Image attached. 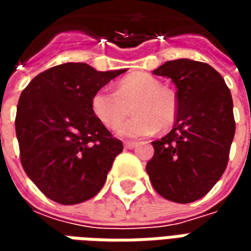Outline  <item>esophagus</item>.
I'll return each instance as SVG.
<instances>
[{
  "mask_svg": "<svg viewBox=\"0 0 251 251\" xmlns=\"http://www.w3.org/2000/svg\"><path fill=\"white\" fill-rule=\"evenodd\" d=\"M124 145H125V148H127V149H131V148L137 147V142H134V141H125V142H124Z\"/></svg>",
  "mask_w": 251,
  "mask_h": 251,
  "instance_id": "34e87169",
  "label": "esophagus"
}]
</instances>
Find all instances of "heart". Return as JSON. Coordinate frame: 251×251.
Here are the masks:
<instances>
[{"instance_id": "heart-1", "label": "heart", "mask_w": 251, "mask_h": 251, "mask_svg": "<svg viewBox=\"0 0 251 251\" xmlns=\"http://www.w3.org/2000/svg\"><path fill=\"white\" fill-rule=\"evenodd\" d=\"M130 120L120 123L130 112ZM91 111L107 129L117 127V134L125 138L151 136L172 127L177 117V98L171 90L148 72H133L122 77L115 91L99 88L91 97Z\"/></svg>"}]
</instances>
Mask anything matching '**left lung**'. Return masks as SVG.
Listing matches in <instances>:
<instances>
[{"label":"left lung","mask_w":251,"mask_h":251,"mask_svg":"<svg viewBox=\"0 0 251 251\" xmlns=\"http://www.w3.org/2000/svg\"><path fill=\"white\" fill-rule=\"evenodd\" d=\"M153 74L175 83L177 117L174 129L152 142L147 172L163 198L191 203L208 194L227 167L235 133L231 93L207 63L177 59Z\"/></svg>","instance_id":"1"}]
</instances>
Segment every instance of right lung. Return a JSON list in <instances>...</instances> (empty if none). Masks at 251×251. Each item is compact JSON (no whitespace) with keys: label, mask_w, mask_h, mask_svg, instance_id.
I'll use <instances>...</instances> for the list:
<instances>
[{"label":"right lung","mask_w":251,"mask_h":251,"mask_svg":"<svg viewBox=\"0 0 251 251\" xmlns=\"http://www.w3.org/2000/svg\"><path fill=\"white\" fill-rule=\"evenodd\" d=\"M125 71L64 63L39 74L21 93L16 114L20 158L47 198L77 204L103 187L124 147L93 114L91 97Z\"/></svg>","instance_id":"obj_1"}]
</instances>
